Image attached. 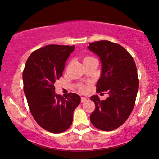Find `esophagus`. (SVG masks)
<instances>
[{"mask_svg":"<svg viewBox=\"0 0 159 159\" xmlns=\"http://www.w3.org/2000/svg\"><path fill=\"white\" fill-rule=\"evenodd\" d=\"M86 100H87V98L85 97H81V102L82 103L84 102H86Z\"/></svg>","mask_w":159,"mask_h":159,"instance_id":"34e87169","label":"esophagus"}]
</instances>
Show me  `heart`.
<instances>
[{
	"label": "heart",
	"instance_id": "1",
	"mask_svg": "<svg viewBox=\"0 0 159 159\" xmlns=\"http://www.w3.org/2000/svg\"><path fill=\"white\" fill-rule=\"evenodd\" d=\"M92 58H93V57H86L84 58V60H88V59H92ZM79 89L81 90V92H84V91L86 90V87H85V86H79Z\"/></svg>",
	"mask_w": 159,
	"mask_h": 159
}]
</instances>
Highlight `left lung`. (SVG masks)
I'll return each instance as SVG.
<instances>
[{"instance_id":"8db88e82","label":"left lung","mask_w":159,"mask_h":159,"mask_svg":"<svg viewBox=\"0 0 159 159\" xmlns=\"http://www.w3.org/2000/svg\"><path fill=\"white\" fill-rule=\"evenodd\" d=\"M88 48L98 55L102 63L97 92L109 94L105 100L97 95L91 97L95 109L90 120L98 129L109 132L121 126L134 108L139 86L136 65L132 55L118 43L95 41Z\"/></svg>"}]
</instances>
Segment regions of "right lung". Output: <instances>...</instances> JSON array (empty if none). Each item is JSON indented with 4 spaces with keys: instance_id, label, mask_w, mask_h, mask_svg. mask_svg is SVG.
Returning <instances> with one entry per match:
<instances>
[{
    "instance_id": "1",
    "label": "right lung",
    "mask_w": 159,
    "mask_h": 159,
    "mask_svg": "<svg viewBox=\"0 0 159 159\" xmlns=\"http://www.w3.org/2000/svg\"><path fill=\"white\" fill-rule=\"evenodd\" d=\"M74 48L51 44L35 50L23 71V89L32 116L41 127L52 133L63 132L71 126L74 110L81 102V97L74 93L56 94L54 86Z\"/></svg>"
}]
</instances>
